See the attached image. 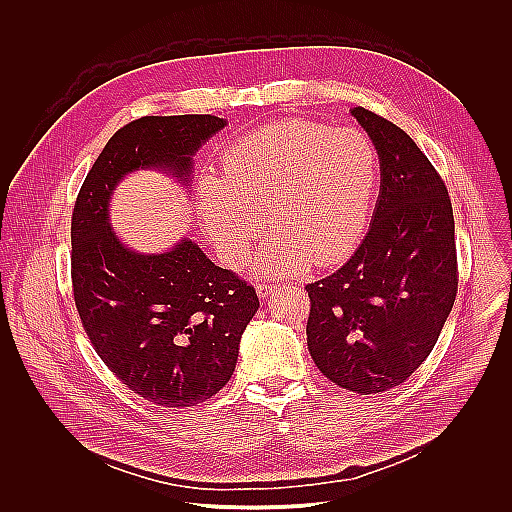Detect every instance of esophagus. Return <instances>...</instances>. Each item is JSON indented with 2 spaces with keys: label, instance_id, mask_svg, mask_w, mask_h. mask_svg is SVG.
Here are the masks:
<instances>
[{
  "label": "esophagus",
  "instance_id": "obj_1",
  "mask_svg": "<svg viewBox=\"0 0 512 512\" xmlns=\"http://www.w3.org/2000/svg\"><path fill=\"white\" fill-rule=\"evenodd\" d=\"M257 295L261 297V299H265V297H269L277 287L275 285H271V283H257Z\"/></svg>",
  "mask_w": 512,
  "mask_h": 512
}]
</instances>
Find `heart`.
<instances>
[{
	"label": "heart",
	"mask_w": 512,
	"mask_h": 512,
	"mask_svg": "<svg viewBox=\"0 0 512 512\" xmlns=\"http://www.w3.org/2000/svg\"><path fill=\"white\" fill-rule=\"evenodd\" d=\"M377 151L355 127L267 123L221 155V177L197 181V211L219 257L243 267L269 223L255 271L279 277L337 263L357 245L377 187Z\"/></svg>",
	"instance_id": "obj_1"
}]
</instances>
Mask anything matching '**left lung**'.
Listing matches in <instances>:
<instances>
[{"label": "left lung", "mask_w": 512, "mask_h": 512, "mask_svg": "<svg viewBox=\"0 0 512 512\" xmlns=\"http://www.w3.org/2000/svg\"><path fill=\"white\" fill-rule=\"evenodd\" d=\"M381 161L375 219L355 255L309 283L307 345L335 385L385 393L433 351L459 289L455 219L447 185L419 145L389 119L351 111Z\"/></svg>", "instance_id": "obj_1"}]
</instances>
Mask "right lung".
<instances>
[{"label": "right lung", "instance_id": "add662e5", "mask_svg": "<svg viewBox=\"0 0 512 512\" xmlns=\"http://www.w3.org/2000/svg\"><path fill=\"white\" fill-rule=\"evenodd\" d=\"M223 127L215 115H147L123 125L71 213V287L83 331L109 371L157 407H191L227 385L259 297L189 239L161 255L129 251L109 227L107 203L139 167L187 179L191 155Z\"/></svg>", "mask_w": 512, "mask_h": 512}]
</instances>
